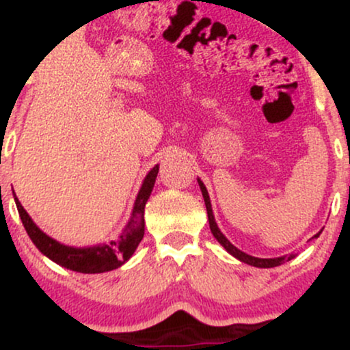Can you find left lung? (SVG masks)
Listing matches in <instances>:
<instances>
[{
  "instance_id": "1",
  "label": "left lung",
  "mask_w": 350,
  "mask_h": 350,
  "mask_svg": "<svg viewBox=\"0 0 350 350\" xmlns=\"http://www.w3.org/2000/svg\"><path fill=\"white\" fill-rule=\"evenodd\" d=\"M198 183H199V187L200 191H202V198H204V202H206V208H207V217H208V226H211V232L212 235L215 237V240L222 245L226 250L230 253L232 256H235L237 260H240V262L247 263V265H252V267H256V268H273V267H280V265L290 262L291 258H295V253H291V255H284V256H278V258H258V256H252L248 255V253H245L242 250H239V248L235 247V245L230 243V240L227 239L226 235L220 232L219 226H217L215 222V217H214V212H212V204H211V198H208V192L206 186H204V183L198 178ZM323 232V230H321ZM319 232V234H321ZM319 234H316L312 239H317Z\"/></svg>"
}]
</instances>
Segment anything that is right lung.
<instances>
[{
	"label": "right lung",
	"instance_id": "right-lung-1",
	"mask_svg": "<svg viewBox=\"0 0 350 350\" xmlns=\"http://www.w3.org/2000/svg\"><path fill=\"white\" fill-rule=\"evenodd\" d=\"M159 164H156L143 179L138 196H136L133 211H131L130 220L124 226L118 239L111 240L108 243H97L92 247H69L49 237L34 224L29 214L24 211L18 198L14 194V202L18 207L19 217L23 220V226L26 228L27 235L38 247V250L46 255L47 258L67 270L77 273H105L120 268L124 262L131 258L139 242L144 235V206L150 199L152 187H154L156 176H158Z\"/></svg>",
	"mask_w": 350,
	"mask_h": 350
}]
</instances>
